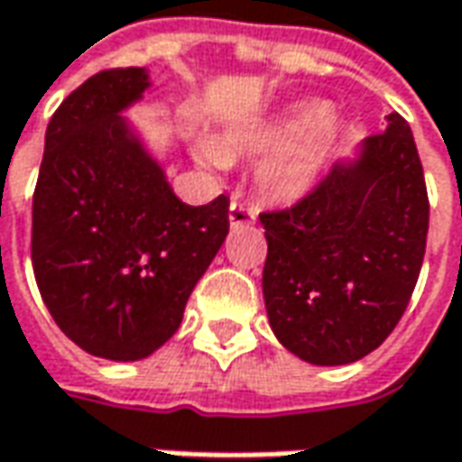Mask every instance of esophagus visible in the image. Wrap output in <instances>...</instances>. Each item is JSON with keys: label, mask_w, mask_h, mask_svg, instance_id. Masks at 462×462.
<instances>
[{"label": "esophagus", "mask_w": 462, "mask_h": 462, "mask_svg": "<svg viewBox=\"0 0 462 462\" xmlns=\"http://www.w3.org/2000/svg\"><path fill=\"white\" fill-rule=\"evenodd\" d=\"M256 213L259 210L249 206V203H244V200H231V206H228V221L231 226H244V224H254L256 221Z\"/></svg>", "instance_id": "esophagus-1"}]
</instances>
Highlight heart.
I'll return each mask as SVG.
<instances>
[{
  "label": "heart",
  "instance_id": "heart-1",
  "mask_svg": "<svg viewBox=\"0 0 462 462\" xmlns=\"http://www.w3.org/2000/svg\"><path fill=\"white\" fill-rule=\"evenodd\" d=\"M330 142L333 124H328L325 108L302 104L274 122L254 124L226 134L224 142L206 154L213 165H224V160L236 157H267L259 170V188L272 200L290 203L310 190Z\"/></svg>",
  "mask_w": 462,
  "mask_h": 462
}]
</instances>
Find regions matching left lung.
Masks as SVG:
<instances>
[{
    "instance_id": "1",
    "label": "left lung",
    "mask_w": 462,
    "mask_h": 462,
    "mask_svg": "<svg viewBox=\"0 0 462 462\" xmlns=\"http://www.w3.org/2000/svg\"><path fill=\"white\" fill-rule=\"evenodd\" d=\"M354 165H333L292 206L262 210V274L280 343L318 366L379 348L410 305L422 269L430 200L407 119L392 111Z\"/></svg>"
}]
</instances>
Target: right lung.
Listing matches in <instances>:
<instances>
[{"mask_svg":"<svg viewBox=\"0 0 462 462\" xmlns=\"http://www.w3.org/2000/svg\"><path fill=\"white\" fill-rule=\"evenodd\" d=\"M144 68H106L55 108L32 195V272L52 320L88 354L137 361L180 328L228 234V198L188 206L129 137Z\"/></svg>","mask_w":462,"mask_h":462,"instance_id":"1","label":"right lung"}]
</instances>
